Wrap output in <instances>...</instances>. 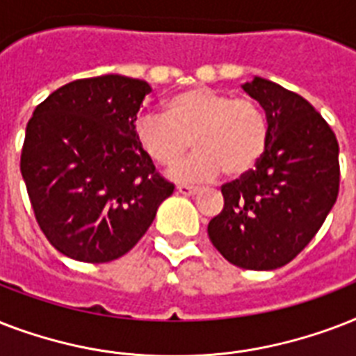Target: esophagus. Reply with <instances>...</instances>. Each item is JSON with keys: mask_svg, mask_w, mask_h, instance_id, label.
<instances>
[{"mask_svg": "<svg viewBox=\"0 0 356 356\" xmlns=\"http://www.w3.org/2000/svg\"><path fill=\"white\" fill-rule=\"evenodd\" d=\"M177 192L183 195H195L200 192V186H192V184H181L177 186Z\"/></svg>", "mask_w": 356, "mask_h": 356, "instance_id": "esophagus-1", "label": "esophagus"}]
</instances>
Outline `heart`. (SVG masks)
<instances>
[{
    "mask_svg": "<svg viewBox=\"0 0 356 356\" xmlns=\"http://www.w3.org/2000/svg\"><path fill=\"white\" fill-rule=\"evenodd\" d=\"M136 144L159 166H172L188 151V159L172 168L181 183L211 181L220 173L242 177L264 156L270 122L264 108L249 97L211 86L177 92L164 103V114H142L134 122Z\"/></svg>",
    "mask_w": 356,
    "mask_h": 356,
    "instance_id": "1",
    "label": "heart"
}]
</instances>
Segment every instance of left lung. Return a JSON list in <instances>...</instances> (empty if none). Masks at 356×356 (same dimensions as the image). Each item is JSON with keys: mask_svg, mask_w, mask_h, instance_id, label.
Returning <instances> with one entry per match:
<instances>
[{"mask_svg": "<svg viewBox=\"0 0 356 356\" xmlns=\"http://www.w3.org/2000/svg\"><path fill=\"white\" fill-rule=\"evenodd\" d=\"M242 88L264 108L270 142L249 173L222 186L209 223L214 248L243 270H275L298 257L337 203L338 142L305 97L262 77Z\"/></svg>", "mask_w": 356, "mask_h": 356, "instance_id": "obj_1", "label": "left lung"}]
</instances>
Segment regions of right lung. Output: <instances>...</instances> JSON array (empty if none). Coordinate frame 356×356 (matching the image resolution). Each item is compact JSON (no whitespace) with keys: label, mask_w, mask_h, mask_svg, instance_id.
Instances as JSON below:
<instances>
[{"label":"right lung","mask_w":356,"mask_h":356,"mask_svg":"<svg viewBox=\"0 0 356 356\" xmlns=\"http://www.w3.org/2000/svg\"><path fill=\"white\" fill-rule=\"evenodd\" d=\"M145 81L108 74L72 81L35 108L19 170L53 248L102 264L136 245L173 194L134 138Z\"/></svg>","instance_id":"obj_1"}]
</instances>
